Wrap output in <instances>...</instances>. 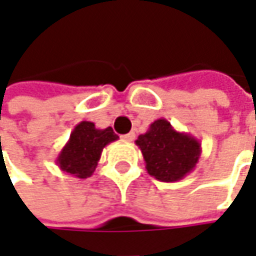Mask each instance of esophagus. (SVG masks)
Segmentation results:
<instances>
[{"mask_svg": "<svg viewBox=\"0 0 256 256\" xmlns=\"http://www.w3.org/2000/svg\"><path fill=\"white\" fill-rule=\"evenodd\" d=\"M134 137H136L134 133H128V134L122 136V138H123L124 142H133V140H134Z\"/></svg>", "mask_w": 256, "mask_h": 256, "instance_id": "34e87169", "label": "esophagus"}]
</instances>
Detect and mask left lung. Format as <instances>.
Returning <instances> with one entry per match:
<instances>
[{
    "instance_id": "1",
    "label": "left lung",
    "mask_w": 256,
    "mask_h": 256,
    "mask_svg": "<svg viewBox=\"0 0 256 256\" xmlns=\"http://www.w3.org/2000/svg\"><path fill=\"white\" fill-rule=\"evenodd\" d=\"M146 161V170L161 182H176L194 171L202 144L194 136L176 132L166 119H157L136 140Z\"/></svg>"
}]
</instances>
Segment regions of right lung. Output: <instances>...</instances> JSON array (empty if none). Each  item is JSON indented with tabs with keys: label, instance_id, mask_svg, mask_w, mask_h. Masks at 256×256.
I'll use <instances>...</instances> for the list:
<instances>
[{
	"label": "right lung",
	"instance_id": "add662e5",
	"mask_svg": "<svg viewBox=\"0 0 256 256\" xmlns=\"http://www.w3.org/2000/svg\"><path fill=\"white\" fill-rule=\"evenodd\" d=\"M118 138L112 128H96L92 122H80L71 132L68 142L58 152L56 164L62 172L76 178H90L98 165L104 148Z\"/></svg>",
	"mask_w": 256,
	"mask_h": 256
}]
</instances>
